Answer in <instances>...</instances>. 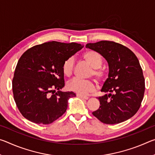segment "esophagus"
I'll list each match as a JSON object with an SVG mask.
<instances>
[{"mask_svg":"<svg viewBox=\"0 0 155 155\" xmlns=\"http://www.w3.org/2000/svg\"><path fill=\"white\" fill-rule=\"evenodd\" d=\"M77 96L79 97V98H81L85 99V100H88V99H89V97H88V96H86L81 95V94H77Z\"/></svg>","mask_w":155,"mask_h":155,"instance_id":"1","label":"esophagus"}]
</instances>
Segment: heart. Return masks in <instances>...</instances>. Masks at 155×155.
Here are the masks:
<instances>
[{"label":"heart","instance_id":"1","mask_svg":"<svg viewBox=\"0 0 155 155\" xmlns=\"http://www.w3.org/2000/svg\"><path fill=\"white\" fill-rule=\"evenodd\" d=\"M83 59L87 64L93 68L91 74L94 75L98 81H102L104 77V72L100 69L103 64V57L98 52L94 51H88L83 54ZM74 66V57L68 58L64 62L62 70L64 74L70 77L73 73ZM67 87L69 90L74 91L81 95H86L93 92L96 89V85L91 81H83L78 78H73L67 84Z\"/></svg>","mask_w":155,"mask_h":155}]
</instances>
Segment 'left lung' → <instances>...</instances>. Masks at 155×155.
I'll return each instance as SVG.
<instances>
[{"label":"left lung","instance_id":"8db88e82","mask_svg":"<svg viewBox=\"0 0 155 155\" xmlns=\"http://www.w3.org/2000/svg\"><path fill=\"white\" fill-rule=\"evenodd\" d=\"M101 54L109 65V74L98 97L101 106L92 114L107 124L124 122L140 109L145 91L142 69L135 54L127 47L110 41L86 44Z\"/></svg>","mask_w":155,"mask_h":155}]
</instances>
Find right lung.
Wrapping results in <instances>:
<instances>
[{
  "instance_id": "add662e5",
  "label": "right lung",
  "mask_w": 155,
  "mask_h": 155,
  "mask_svg": "<svg viewBox=\"0 0 155 155\" xmlns=\"http://www.w3.org/2000/svg\"><path fill=\"white\" fill-rule=\"evenodd\" d=\"M83 46L48 41L32 47L21 56L12 89L15 104L26 119L49 124L66 111L68 100L76 94L60 91L65 86L63 64Z\"/></svg>"
}]
</instances>
